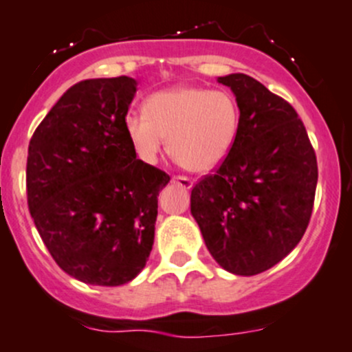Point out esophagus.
Here are the masks:
<instances>
[{"label":"esophagus","instance_id":"obj_1","mask_svg":"<svg viewBox=\"0 0 352 352\" xmlns=\"http://www.w3.org/2000/svg\"><path fill=\"white\" fill-rule=\"evenodd\" d=\"M172 184H177V186L186 188V190H190L194 187V182L188 177H172Z\"/></svg>","mask_w":352,"mask_h":352}]
</instances>
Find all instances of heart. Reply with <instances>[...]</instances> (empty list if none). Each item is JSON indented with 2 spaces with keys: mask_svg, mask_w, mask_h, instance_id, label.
Returning a JSON list of instances; mask_svg holds the SVG:
<instances>
[{
  "mask_svg": "<svg viewBox=\"0 0 352 352\" xmlns=\"http://www.w3.org/2000/svg\"><path fill=\"white\" fill-rule=\"evenodd\" d=\"M241 111L228 91L179 86L155 92L145 113H129L124 129L136 157L155 164L168 150L190 172H207L224 160L238 136Z\"/></svg>",
  "mask_w": 352,
  "mask_h": 352,
  "instance_id": "1",
  "label": "heart"
}]
</instances>
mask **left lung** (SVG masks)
<instances>
[{"instance_id":"left-lung-1","label":"left lung","mask_w":352,"mask_h":352,"mask_svg":"<svg viewBox=\"0 0 352 352\" xmlns=\"http://www.w3.org/2000/svg\"><path fill=\"white\" fill-rule=\"evenodd\" d=\"M241 111L238 136L216 170L195 184L190 212L214 260L251 276L302 239L317 187V158L297 111L246 74L217 77Z\"/></svg>"}]
</instances>
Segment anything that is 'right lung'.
I'll use <instances>...</instances> for the list:
<instances>
[{"instance_id": "add662e5", "label": "right lung", "mask_w": 352, "mask_h": 352, "mask_svg": "<svg viewBox=\"0 0 352 352\" xmlns=\"http://www.w3.org/2000/svg\"><path fill=\"white\" fill-rule=\"evenodd\" d=\"M136 86L126 76L74 84L30 140L33 223L55 263L89 285L118 287L145 268L158 194L170 182L136 158L128 140Z\"/></svg>"}]
</instances>
